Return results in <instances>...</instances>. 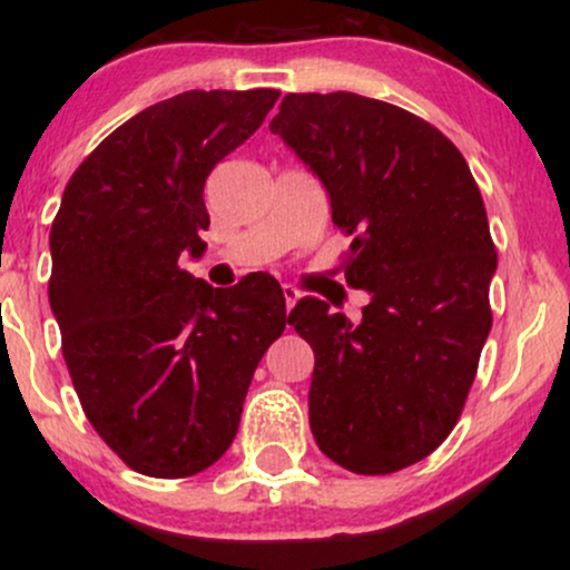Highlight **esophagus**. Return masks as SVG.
Returning a JSON list of instances; mask_svg holds the SVG:
<instances>
[{
    "label": "esophagus",
    "mask_w": 570,
    "mask_h": 570,
    "mask_svg": "<svg viewBox=\"0 0 570 570\" xmlns=\"http://www.w3.org/2000/svg\"><path fill=\"white\" fill-rule=\"evenodd\" d=\"M303 297V292L297 289V286L292 284H284V303H286V311H292L294 305H297V299Z\"/></svg>",
    "instance_id": "obj_1"
}]
</instances>
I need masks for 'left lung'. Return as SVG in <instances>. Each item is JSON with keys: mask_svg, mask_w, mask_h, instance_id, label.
Masks as SVG:
<instances>
[{"mask_svg": "<svg viewBox=\"0 0 570 570\" xmlns=\"http://www.w3.org/2000/svg\"><path fill=\"white\" fill-rule=\"evenodd\" d=\"M271 130L322 179L345 281L372 297L358 324L318 297L286 318L316 353L311 431L348 472H399L448 440L493 324L480 187L442 130L377 98L289 94Z\"/></svg>", "mask_w": 570, "mask_h": 570, "instance_id": "left-lung-1", "label": "left lung"}]
</instances>
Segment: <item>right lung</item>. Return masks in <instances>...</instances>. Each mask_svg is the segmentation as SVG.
<instances>
[{
    "label": "right lung",
    "mask_w": 570,
    "mask_h": 570,
    "mask_svg": "<svg viewBox=\"0 0 570 570\" xmlns=\"http://www.w3.org/2000/svg\"><path fill=\"white\" fill-rule=\"evenodd\" d=\"M281 94L187 90L112 130L63 189L50 230V307L77 396L134 472L193 476L238 431L254 370L286 326L278 281L214 289L200 257L214 166L263 126Z\"/></svg>",
    "instance_id": "obj_1"
}]
</instances>
